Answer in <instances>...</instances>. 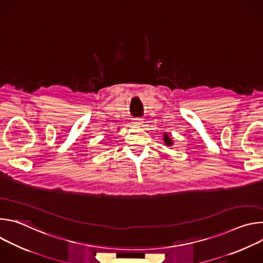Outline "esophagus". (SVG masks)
<instances>
[{
  "mask_svg": "<svg viewBox=\"0 0 263 263\" xmlns=\"http://www.w3.org/2000/svg\"><path fill=\"white\" fill-rule=\"evenodd\" d=\"M132 124L136 127H141L143 125V120L142 119H134V121L132 122Z\"/></svg>",
  "mask_w": 263,
  "mask_h": 263,
  "instance_id": "1",
  "label": "esophagus"
}]
</instances>
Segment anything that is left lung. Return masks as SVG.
I'll return each mask as SVG.
<instances>
[{
	"mask_svg": "<svg viewBox=\"0 0 263 263\" xmlns=\"http://www.w3.org/2000/svg\"><path fill=\"white\" fill-rule=\"evenodd\" d=\"M163 141H164L165 145H167V146H172L174 144V141H173L172 137H170L166 133H164V135H163Z\"/></svg>",
	"mask_w": 263,
	"mask_h": 263,
	"instance_id": "1",
	"label": "left lung"
}]
</instances>
